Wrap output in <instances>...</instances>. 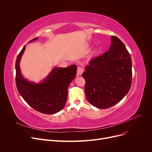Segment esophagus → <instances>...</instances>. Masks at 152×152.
<instances>
[{
	"label": "esophagus",
	"mask_w": 152,
	"mask_h": 152,
	"mask_svg": "<svg viewBox=\"0 0 152 152\" xmlns=\"http://www.w3.org/2000/svg\"><path fill=\"white\" fill-rule=\"evenodd\" d=\"M83 71H84V69L81 66H78L77 69V75L78 76L82 75Z\"/></svg>",
	"instance_id": "esophagus-1"
}]
</instances>
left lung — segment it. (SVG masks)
<instances>
[{
  "instance_id": "1",
  "label": "left lung",
  "mask_w": 152,
  "mask_h": 152,
  "mask_svg": "<svg viewBox=\"0 0 152 152\" xmlns=\"http://www.w3.org/2000/svg\"><path fill=\"white\" fill-rule=\"evenodd\" d=\"M82 76L91 104L99 109L113 107L128 93L132 83L130 54L120 39L111 36L108 51L91 59Z\"/></svg>"
}]
</instances>
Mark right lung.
Instances as JSON below:
<instances>
[{"label": "right lung", "instance_id": "obj_1", "mask_svg": "<svg viewBox=\"0 0 152 152\" xmlns=\"http://www.w3.org/2000/svg\"><path fill=\"white\" fill-rule=\"evenodd\" d=\"M38 39L36 37L29 42ZM26 45L19 53L15 63L16 85L23 99L35 110L44 114H55L65 106L68 87L75 79L77 66L56 67L44 80L39 84L30 82L23 77L20 68V61Z\"/></svg>", "mask_w": 152, "mask_h": 152}]
</instances>
